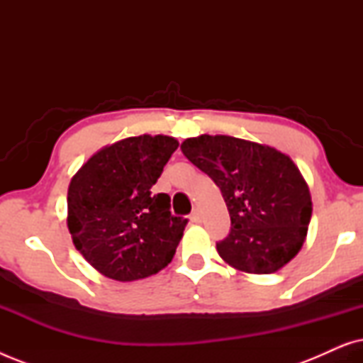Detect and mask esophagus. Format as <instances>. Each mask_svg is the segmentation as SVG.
<instances>
[{"label": "esophagus", "instance_id": "1", "mask_svg": "<svg viewBox=\"0 0 363 363\" xmlns=\"http://www.w3.org/2000/svg\"><path fill=\"white\" fill-rule=\"evenodd\" d=\"M200 220H201V218H200V211H198V210H193V213H191V221L198 223Z\"/></svg>", "mask_w": 363, "mask_h": 363}]
</instances>
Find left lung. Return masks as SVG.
<instances>
[{"instance_id":"8db88e82","label":"left lung","mask_w":363,"mask_h":363,"mask_svg":"<svg viewBox=\"0 0 363 363\" xmlns=\"http://www.w3.org/2000/svg\"><path fill=\"white\" fill-rule=\"evenodd\" d=\"M182 152L225 198L231 230L216 250L228 264L251 274H271L301 251L312 201L289 157L230 135L186 138Z\"/></svg>"}]
</instances>
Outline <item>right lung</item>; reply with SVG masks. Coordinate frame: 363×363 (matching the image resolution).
<instances>
[{
	"label": "right lung",
	"mask_w": 363,
	"mask_h": 363,
	"mask_svg": "<svg viewBox=\"0 0 363 363\" xmlns=\"http://www.w3.org/2000/svg\"><path fill=\"white\" fill-rule=\"evenodd\" d=\"M167 135L128 137L89 158L67 190V228L76 250L101 274L137 281L173 259L188 220L152 186L177 150Z\"/></svg>",
	"instance_id": "obj_1"
}]
</instances>
